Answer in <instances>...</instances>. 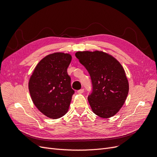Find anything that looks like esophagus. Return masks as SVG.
Masks as SVG:
<instances>
[{
	"mask_svg": "<svg viewBox=\"0 0 157 157\" xmlns=\"http://www.w3.org/2000/svg\"><path fill=\"white\" fill-rule=\"evenodd\" d=\"M84 91V89H81V90L77 91V93H78V94H81V93H83Z\"/></svg>",
	"mask_w": 157,
	"mask_h": 157,
	"instance_id": "1",
	"label": "esophagus"
}]
</instances>
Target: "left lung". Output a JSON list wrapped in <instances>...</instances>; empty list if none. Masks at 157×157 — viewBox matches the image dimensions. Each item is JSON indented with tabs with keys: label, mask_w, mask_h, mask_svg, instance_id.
<instances>
[{
	"label": "left lung",
	"mask_w": 157,
	"mask_h": 157,
	"mask_svg": "<svg viewBox=\"0 0 157 157\" xmlns=\"http://www.w3.org/2000/svg\"><path fill=\"white\" fill-rule=\"evenodd\" d=\"M75 56L88 71L93 92L88 102L97 116L108 118L120 111L127 98L129 82L122 64L102 51L77 52Z\"/></svg>",
	"instance_id": "left-lung-1"
}]
</instances>
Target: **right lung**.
I'll return each instance as SVG.
<instances>
[{"label":"right lung","instance_id":"right-lung-1","mask_svg":"<svg viewBox=\"0 0 157 157\" xmlns=\"http://www.w3.org/2000/svg\"><path fill=\"white\" fill-rule=\"evenodd\" d=\"M70 53L48 55L35 66L29 80L31 100L42 114L57 119L67 112L74 90L67 69L71 63Z\"/></svg>","mask_w":157,"mask_h":157}]
</instances>
